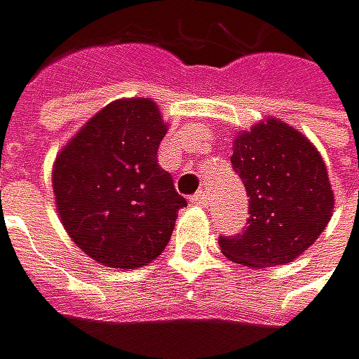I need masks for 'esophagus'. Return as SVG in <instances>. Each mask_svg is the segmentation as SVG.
Instances as JSON below:
<instances>
[{
	"mask_svg": "<svg viewBox=\"0 0 359 359\" xmlns=\"http://www.w3.org/2000/svg\"><path fill=\"white\" fill-rule=\"evenodd\" d=\"M189 200H191V204H196V206H206V204H208V196H206L204 191H198V194L191 196Z\"/></svg>",
	"mask_w": 359,
	"mask_h": 359,
	"instance_id": "obj_1",
	"label": "esophagus"
}]
</instances>
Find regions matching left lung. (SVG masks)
<instances>
[{
  "instance_id": "8db88e82",
  "label": "left lung",
  "mask_w": 359,
  "mask_h": 359,
  "mask_svg": "<svg viewBox=\"0 0 359 359\" xmlns=\"http://www.w3.org/2000/svg\"><path fill=\"white\" fill-rule=\"evenodd\" d=\"M233 170L248 194V227L221 236L223 255L246 267L292 263L326 229L334 196L318 149L269 117L233 140Z\"/></svg>"
}]
</instances>
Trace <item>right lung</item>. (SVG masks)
<instances>
[{
  "label": "right lung",
  "instance_id": "right-lung-1",
  "mask_svg": "<svg viewBox=\"0 0 359 359\" xmlns=\"http://www.w3.org/2000/svg\"><path fill=\"white\" fill-rule=\"evenodd\" d=\"M168 126L149 98L100 109L58 153L52 170L56 210L69 238L113 269L157 259L187 202L157 149Z\"/></svg>",
  "mask_w": 359,
  "mask_h": 359
}]
</instances>
